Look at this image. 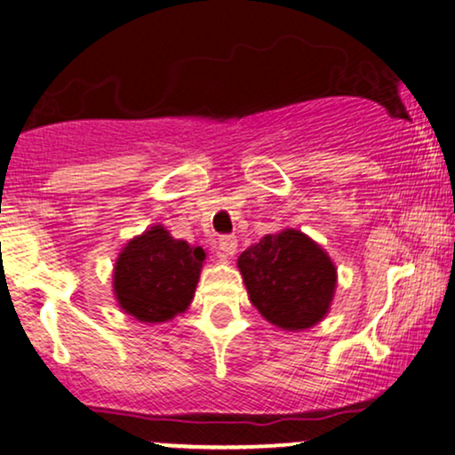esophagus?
I'll return each mask as SVG.
<instances>
[{"mask_svg":"<svg viewBox=\"0 0 455 455\" xmlns=\"http://www.w3.org/2000/svg\"><path fill=\"white\" fill-rule=\"evenodd\" d=\"M220 250L224 258H231L237 251V237L235 235H224L220 237Z\"/></svg>","mask_w":455,"mask_h":455,"instance_id":"34e87169","label":"esophagus"}]
</instances>
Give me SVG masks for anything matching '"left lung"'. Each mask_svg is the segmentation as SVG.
Here are the masks:
<instances>
[{
	"label": "left lung",
	"mask_w": 455,
	"mask_h": 455,
	"mask_svg": "<svg viewBox=\"0 0 455 455\" xmlns=\"http://www.w3.org/2000/svg\"><path fill=\"white\" fill-rule=\"evenodd\" d=\"M237 267L251 304L281 330H307L330 310L336 267L323 247L296 228L267 235L247 247Z\"/></svg>",
	"instance_id": "left-lung-1"
}]
</instances>
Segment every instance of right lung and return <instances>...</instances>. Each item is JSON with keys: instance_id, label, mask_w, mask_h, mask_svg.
Returning <instances> with one entry per match:
<instances>
[{"instance_id": "add662e5", "label": "right lung", "mask_w": 455, "mask_h": 455, "mask_svg": "<svg viewBox=\"0 0 455 455\" xmlns=\"http://www.w3.org/2000/svg\"><path fill=\"white\" fill-rule=\"evenodd\" d=\"M204 247L174 239L161 224L130 239L113 268L119 307L140 323H164L185 313L195 296Z\"/></svg>"}]
</instances>
